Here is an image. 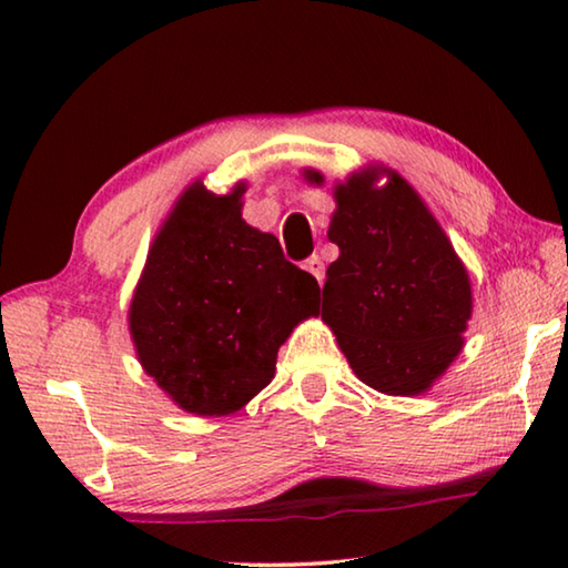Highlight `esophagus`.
I'll return each mask as SVG.
<instances>
[{
  "label": "esophagus",
  "mask_w": 568,
  "mask_h": 568,
  "mask_svg": "<svg viewBox=\"0 0 568 568\" xmlns=\"http://www.w3.org/2000/svg\"><path fill=\"white\" fill-rule=\"evenodd\" d=\"M305 271L311 273V275L315 277V281H318V283L323 285V281H325V265H323V261H321L318 255L307 257V261H305Z\"/></svg>",
  "instance_id": "esophagus-1"
}]
</instances>
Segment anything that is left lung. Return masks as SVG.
Instances as JSON below:
<instances>
[{
	"label": "left lung",
	"mask_w": 568,
	"mask_h": 568,
	"mask_svg": "<svg viewBox=\"0 0 568 568\" xmlns=\"http://www.w3.org/2000/svg\"><path fill=\"white\" fill-rule=\"evenodd\" d=\"M303 180L325 182L313 168ZM333 197L328 240L341 255L325 273L321 318L365 386L420 396L464 351L474 313L466 265L396 170L363 168L335 182Z\"/></svg>",
	"instance_id": "left-lung-1"
}]
</instances>
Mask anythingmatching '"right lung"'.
I'll return each instance as SVG.
<instances>
[{
    "mask_svg": "<svg viewBox=\"0 0 568 568\" xmlns=\"http://www.w3.org/2000/svg\"><path fill=\"white\" fill-rule=\"evenodd\" d=\"M247 182L225 195L195 180L152 240L128 323L142 371L178 408L220 418L275 376L281 345L311 318L318 281L243 220Z\"/></svg>",
    "mask_w": 568,
    "mask_h": 568,
    "instance_id": "add662e5",
    "label": "right lung"
}]
</instances>
